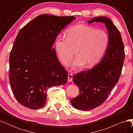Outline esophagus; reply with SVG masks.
<instances>
[{
    "label": "esophagus",
    "mask_w": 133,
    "mask_h": 133,
    "mask_svg": "<svg viewBox=\"0 0 133 133\" xmlns=\"http://www.w3.org/2000/svg\"><path fill=\"white\" fill-rule=\"evenodd\" d=\"M73 75L72 74H68V82H71L72 80H73Z\"/></svg>",
    "instance_id": "obj_1"
}]
</instances>
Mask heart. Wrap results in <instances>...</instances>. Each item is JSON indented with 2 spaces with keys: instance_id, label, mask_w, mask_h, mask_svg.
I'll use <instances>...</instances> for the list:
<instances>
[{
  "instance_id": "heart-1",
  "label": "heart",
  "mask_w": 133,
  "mask_h": 133,
  "mask_svg": "<svg viewBox=\"0 0 133 133\" xmlns=\"http://www.w3.org/2000/svg\"><path fill=\"white\" fill-rule=\"evenodd\" d=\"M109 43V37L105 31L78 24L66 30L65 38L57 37L54 48L59 61L64 65L70 63L75 53L73 67L85 65L86 68H91L102 60Z\"/></svg>"
}]
</instances>
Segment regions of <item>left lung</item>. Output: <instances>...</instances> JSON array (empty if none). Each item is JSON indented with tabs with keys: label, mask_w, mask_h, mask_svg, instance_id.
Returning a JSON list of instances; mask_svg holds the SVG:
<instances>
[{
	"label": "left lung",
	"mask_w": 133,
	"mask_h": 133,
	"mask_svg": "<svg viewBox=\"0 0 133 133\" xmlns=\"http://www.w3.org/2000/svg\"><path fill=\"white\" fill-rule=\"evenodd\" d=\"M102 22L108 30L109 43L104 57L92 69L73 76L80 94L70 100L72 106L88 111L102 104L118 83L125 59L124 46L120 31L106 17H95L88 23Z\"/></svg>",
	"instance_id": "left-lung-1"
}]
</instances>
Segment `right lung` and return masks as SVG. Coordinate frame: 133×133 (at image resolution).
Wrapping results in <instances>:
<instances>
[{
    "mask_svg": "<svg viewBox=\"0 0 133 133\" xmlns=\"http://www.w3.org/2000/svg\"><path fill=\"white\" fill-rule=\"evenodd\" d=\"M75 19L42 14L19 31L10 52L9 76L15 97L23 106L42 108L48 88L66 83L68 71L52 46L60 32Z\"/></svg>",
    "mask_w": 133,
    "mask_h": 133,
    "instance_id": "right-lung-1",
    "label": "right lung"
}]
</instances>
